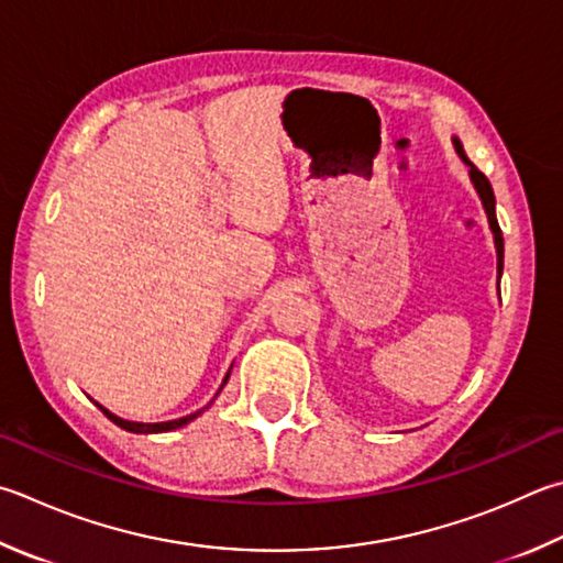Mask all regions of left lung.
I'll return each instance as SVG.
<instances>
[{"mask_svg":"<svg viewBox=\"0 0 563 563\" xmlns=\"http://www.w3.org/2000/svg\"><path fill=\"white\" fill-rule=\"evenodd\" d=\"M453 144H455V152L461 154L463 162L468 164V168H471V181L475 184V190H478V196L483 200V208H485V213H487V220H490V230H493V235H495V247H497V272L503 274L505 242H503V230H500V225H497V218H495V194H493V186H490V181H487L481 168L468 162V156H465V152H463V144L459 140H453Z\"/></svg>","mask_w":563,"mask_h":563,"instance_id":"1","label":"left lung"}]
</instances>
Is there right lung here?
<instances>
[{
	"label": "right lung",
	"instance_id": "right-lung-1",
	"mask_svg": "<svg viewBox=\"0 0 563 563\" xmlns=\"http://www.w3.org/2000/svg\"><path fill=\"white\" fill-rule=\"evenodd\" d=\"M228 377H230V373L225 375V379H222V385H225L228 382ZM100 407V405H98ZM102 409V413L104 417H108L110 421H114L117 427H122V429H126V431H132V433H162V431H174V429H178V427H184V423H188V421H194L200 411H196V413H188V417H184V419H174V421H162V423H136V421H124V419H120V417H114V413H110L108 409L104 407H100Z\"/></svg>",
	"mask_w": 563,
	"mask_h": 563
}]
</instances>
